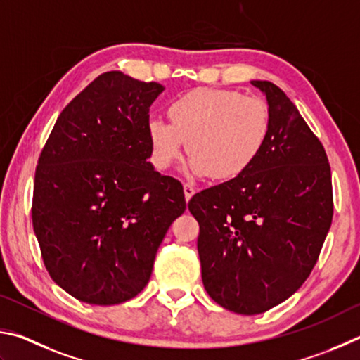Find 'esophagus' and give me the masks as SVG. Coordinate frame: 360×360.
I'll return each mask as SVG.
<instances>
[{"label":"esophagus","instance_id":"obj_1","mask_svg":"<svg viewBox=\"0 0 360 360\" xmlns=\"http://www.w3.org/2000/svg\"><path fill=\"white\" fill-rule=\"evenodd\" d=\"M184 193H185V199H186V202H188V200H190L194 196V193H196V190H194L191 185L186 184V185H184Z\"/></svg>","mask_w":360,"mask_h":360}]
</instances>
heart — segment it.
Instances as JSON below:
<instances>
[{
    "instance_id": "1",
    "label": "heart",
    "mask_w": 360,
    "mask_h": 360,
    "mask_svg": "<svg viewBox=\"0 0 360 360\" xmlns=\"http://www.w3.org/2000/svg\"><path fill=\"white\" fill-rule=\"evenodd\" d=\"M170 123L160 117L147 122L151 162L166 170L190 151L191 176L234 179L243 174L266 145L272 117L267 103L232 90L198 88L169 105Z\"/></svg>"
}]
</instances>
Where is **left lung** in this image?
Returning a JSON list of instances; mask_svg holds the SVG:
<instances>
[{"mask_svg": "<svg viewBox=\"0 0 360 360\" xmlns=\"http://www.w3.org/2000/svg\"><path fill=\"white\" fill-rule=\"evenodd\" d=\"M266 96L272 128L243 174L194 194L198 251L210 297L238 314H259L304 285L333 215L323 143L285 91L251 80Z\"/></svg>", "mask_w": 360, "mask_h": 360, "instance_id": "left-lung-1", "label": "left lung"}]
</instances>
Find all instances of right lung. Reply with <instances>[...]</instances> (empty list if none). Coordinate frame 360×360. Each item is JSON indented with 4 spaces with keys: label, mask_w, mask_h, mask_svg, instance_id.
<instances>
[{
    "label": "right lung",
    "mask_w": 360,
    "mask_h": 360,
    "mask_svg": "<svg viewBox=\"0 0 360 360\" xmlns=\"http://www.w3.org/2000/svg\"><path fill=\"white\" fill-rule=\"evenodd\" d=\"M162 91L120 71L101 74L63 109L37 161L31 213L44 264L86 304L136 297L186 209L180 181L148 162V112Z\"/></svg>",
    "instance_id": "add662e5"
}]
</instances>
